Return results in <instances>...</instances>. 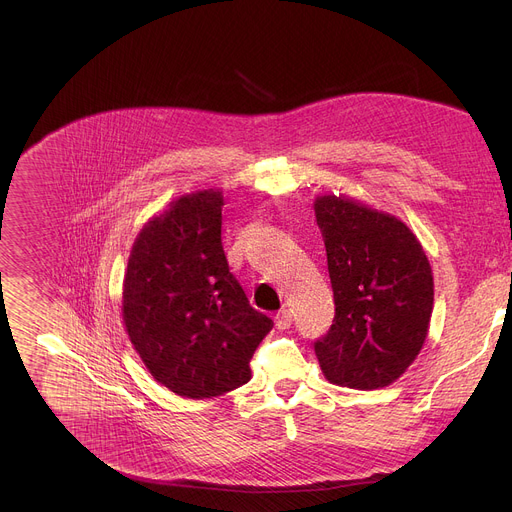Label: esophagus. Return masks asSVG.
Listing matches in <instances>:
<instances>
[{"mask_svg":"<svg viewBox=\"0 0 512 512\" xmlns=\"http://www.w3.org/2000/svg\"><path fill=\"white\" fill-rule=\"evenodd\" d=\"M275 326H277L279 330H287V328L291 326V314H289V310H279V312H277V316H275Z\"/></svg>","mask_w":512,"mask_h":512,"instance_id":"1","label":"esophagus"}]
</instances>
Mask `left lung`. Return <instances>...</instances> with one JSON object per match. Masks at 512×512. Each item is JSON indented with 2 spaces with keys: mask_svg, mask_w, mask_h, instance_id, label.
Masks as SVG:
<instances>
[{
  "mask_svg": "<svg viewBox=\"0 0 512 512\" xmlns=\"http://www.w3.org/2000/svg\"><path fill=\"white\" fill-rule=\"evenodd\" d=\"M336 316L314 344L324 377L340 387L395 383L421 352L433 312V273L397 216L348 196L314 200Z\"/></svg>",
  "mask_w": 512,
  "mask_h": 512,
  "instance_id": "left-lung-1",
  "label": "left lung"
}]
</instances>
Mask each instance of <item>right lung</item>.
Masks as SVG:
<instances>
[{
	"mask_svg": "<svg viewBox=\"0 0 512 512\" xmlns=\"http://www.w3.org/2000/svg\"><path fill=\"white\" fill-rule=\"evenodd\" d=\"M223 204L221 188L170 202L135 237L123 277L121 316L135 352L160 385L188 399L249 383L253 352L273 328L229 269Z\"/></svg>",
	"mask_w": 512,
	"mask_h": 512,
	"instance_id": "obj_1",
	"label": "right lung"
}]
</instances>
